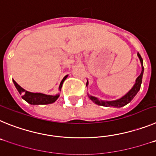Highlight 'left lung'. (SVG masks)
<instances>
[{"label":"left lung","instance_id":"left-lung-1","mask_svg":"<svg viewBox=\"0 0 156 156\" xmlns=\"http://www.w3.org/2000/svg\"><path fill=\"white\" fill-rule=\"evenodd\" d=\"M137 55L138 58H140V63H141V67H142V71L140 73V76L137 78L136 80V83H135L134 86L132 87V89L126 94V95H124L123 97H122L121 98L118 99V100L115 101H101L98 100L97 98L93 97V96H89V98H90V100L93 101V102H94L95 104L101 106H105V107H115V108H120L122 106L126 105L128 103L131 101L132 99L135 97V95L137 94V92L139 91L140 88V84H141V82H142V76H143V73H144V66H143V60L142 58L140 57V54L137 53Z\"/></svg>","mask_w":156,"mask_h":156}]
</instances>
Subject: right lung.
Masks as SVG:
<instances>
[{
    "mask_svg": "<svg viewBox=\"0 0 156 156\" xmlns=\"http://www.w3.org/2000/svg\"><path fill=\"white\" fill-rule=\"evenodd\" d=\"M67 76L63 78L62 80L61 83L59 85V90H61L62 87V83L64 82L65 80L66 79ZM14 84L16 86V89L18 90L19 93L22 94V98L24 99L26 101L30 103V105H48L51 104V103L55 102L59 97V94L56 95H47L41 93H32V92H29L27 90H24L23 87L19 86L15 80H13Z\"/></svg>",
    "mask_w": 156,
    "mask_h": 156,
    "instance_id": "obj_1",
    "label": "right lung"
}]
</instances>
